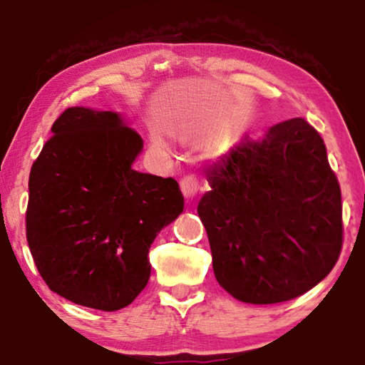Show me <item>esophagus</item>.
Returning <instances> with one entry per match:
<instances>
[{"instance_id": "obj_1", "label": "esophagus", "mask_w": 365, "mask_h": 365, "mask_svg": "<svg viewBox=\"0 0 365 365\" xmlns=\"http://www.w3.org/2000/svg\"><path fill=\"white\" fill-rule=\"evenodd\" d=\"M197 191H199V184H197L196 178L187 176V178L182 179V181H181V192H182L184 197L194 199L197 196Z\"/></svg>"}]
</instances>
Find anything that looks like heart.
I'll return each mask as SVG.
<instances>
[{
	"label": "heart",
	"mask_w": 365,
	"mask_h": 365,
	"mask_svg": "<svg viewBox=\"0 0 365 365\" xmlns=\"http://www.w3.org/2000/svg\"><path fill=\"white\" fill-rule=\"evenodd\" d=\"M161 146H166V144H163V143H161Z\"/></svg>",
	"instance_id": "heart-1"
}]
</instances>
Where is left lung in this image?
I'll return each instance as SVG.
<instances>
[{
	"mask_svg": "<svg viewBox=\"0 0 365 365\" xmlns=\"http://www.w3.org/2000/svg\"><path fill=\"white\" fill-rule=\"evenodd\" d=\"M197 204L219 286L276 304L317 286L342 246L341 187L322 138L302 118L249 134L207 174Z\"/></svg>",
	"mask_w": 365,
	"mask_h": 365,
	"instance_id": "1",
	"label": "left lung"
}]
</instances>
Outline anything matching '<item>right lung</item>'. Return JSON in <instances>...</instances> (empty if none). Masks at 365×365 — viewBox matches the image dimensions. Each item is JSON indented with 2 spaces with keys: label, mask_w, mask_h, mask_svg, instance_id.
Segmentation results:
<instances>
[{
  "label": "right lung",
  "mask_w": 365,
  "mask_h": 365,
  "mask_svg": "<svg viewBox=\"0 0 365 365\" xmlns=\"http://www.w3.org/2000/svg\"><path fill=\"white\" fill-rule=\"evenodd\" d=\"M51 133L29 173V251L53 292L119 311L146 287L149 247L184 197L173 178L133 169L143 139L121 113L73 106Z\"/></svg>",
  "instance_id": "add662e5"
}]
</instances>
